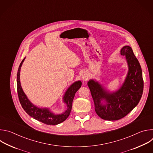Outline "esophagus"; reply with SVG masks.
<instances>
[{"mask_svg":"<svg viewBox=\"0 0 153 153\" xmlns=\"http://www.w3.org/2000/svg\"><path fill=\"white\" fill-rule=\"evenodd\" d=\"M88 74L86 73H84L82 76V79L83 80H86L88 79Z\"/></svg>","mask_w":153,"mask_h":153,"instance_id":"34e87169","label":"esophagus"}]
</instances>
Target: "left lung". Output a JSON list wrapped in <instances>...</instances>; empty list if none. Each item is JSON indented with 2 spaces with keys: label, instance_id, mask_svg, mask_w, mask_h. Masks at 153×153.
Returning a JSON list of instances; mask_svg holds the SVG:
<instances>
[{
  "label": "left lung",
  "instance_id": "obj_1",
  "mask_svg": "<svg viewBox=\"0 0 153 153\" xmlns=\"http://www.w3.org/2000/svg\"><path fill=\"white\" fill-rule=\"evenodd\" d=\"M120 54L126 58L128 71L118 90L110 92L93 79L88 82L95 111L100 118L106 120H117L124 117L137 105L143 93L142 69L132 48L125 46L121 49ZM103 100L105 104L101 102Z\"/></svg>",
  "mask_w": 153,
  "mask_h": 153
}]
</instances>
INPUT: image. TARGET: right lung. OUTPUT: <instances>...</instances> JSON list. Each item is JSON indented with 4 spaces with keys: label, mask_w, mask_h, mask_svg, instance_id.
<instances>
[{
    "label": "right lung",
    "mask_w": 153,
    "mask_h": 153,
    "mask_svg": "<svg viewBox=\"0 0 153 153\" xmlns=\"http://www.w3.org/2000/svg\"><path fill=\"white\" fill-rule=\"evenodd\" d=\"M25 58L21 62L17 74V94L20 103L25 112L34 119L45 123L47 125H55L59 124L66 120L69 116L72 108L73 100L76 93L81 87V81H76L74 82L65 92L63 97V102L67 105V110L65 112L59 114H55L47 108H38L33 105L27 98L24 93L20 82V68Z\"/></svg>",
    "instance_id": "right-lung-1"
}]
</instances>
